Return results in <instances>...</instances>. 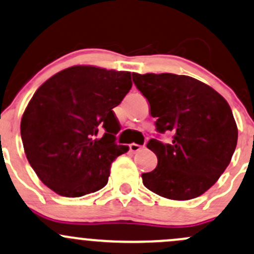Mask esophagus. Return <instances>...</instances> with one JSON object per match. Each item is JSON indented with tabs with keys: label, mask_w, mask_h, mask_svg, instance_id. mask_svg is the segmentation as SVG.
<instances>
[{
	"label": "esophagus",
	"mask_w": 254,
	"mask_h": 254,
	"mask_svg": "<svg viewBox=\"0 0 254 254\" xmlns=\"http://www.w3.org/2000/svg\"><path fill=\"white\" fill-rule=\"evenodd\" d=\"M129 148H130V151L132 152V153H136V152H138V151H141V149H142V146L137 145V143H130Z\"/></svg>",
	"instance_id": "obj_1"
}]
</instances>
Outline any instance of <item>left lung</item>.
<instances>
[{"mask_svg":"<svg viewBox=\"0 0 254 254\" xmlns=\"http://www.w3.org/2000/svg\"><path fill=\"white\" fill-rule=\"evenodd\" d=\"M132 80L157 118V131L173 134L170 143L148 141L158 165L143 173V185L175 201L201 196L217 183L236 148L230 106L214 89L188 75L132 73Z\"/></svg>","mask_w":254,"mask_h":254,"instance_id":"obj_1","label":"left lung"}]
</instances>
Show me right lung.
<instances>
[{"mask_svg":"<svg viewBox=\"0 0 254 254\" xmlns=\"http://www.w3.org/2000/svg\"><path fill=\"white\" fill-rule=\"evenodd\" d=\"M131 86L130 71L74 65L36 90L20 135L26 158L47 188L64 197L105 188L112 163L129 151L116 143L120 124L113 108Z\"/></svg>","mask_w":254,"mask_h":254,"instance_id":"add662e5","label":"right lung"}]
</instances>
